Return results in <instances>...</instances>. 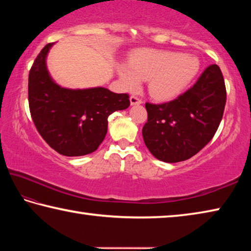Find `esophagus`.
Wrapping results in <instances>:
<instances>
[{"mask_svg":"<svg viewBox=\"0 0 251 251\" xmlns=\"http://www.w3.org/2000/svg\"><path fill=\"white\" fill-rule=\"evenodd\" d=\"M129 101H130V105H139L143 103L141 99H138L137 96H134V95H131L129 97Z\"/></svg>","mask_w":251,"mask_h":251,"instance_id":"obj_1","label":"esophagus"}]
</instances>
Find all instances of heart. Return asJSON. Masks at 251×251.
Returning a JSON list of instances; mask_svg holds the SVG:
<instances>
[{"instance_id":"obj_1","label":"heart","mask_w":251,"mask_h":251,"mask_svg":"<svg viewBox=\"0 0 251 251\" xmlns=\"http://www.w3.org/2000/svg\"><path fill=\"white\" fill-rule=\"evenodd\" d=\"M199 67L198 58L193 55L145 50L135 53L128 65H118L117 72L129 90H136L141 80H148V91L152 97L169 100L186 90Z\"/></svg>"}]
</instances>
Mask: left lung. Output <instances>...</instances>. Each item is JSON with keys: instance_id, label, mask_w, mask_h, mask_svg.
<instances>
[{"instance_id": "obj_1", "label": "left lung", "mask_w": 251, "mask_h": 251, "mask_svg": "<svg viewBox=\"0 0 251 251\" xmlns=\"http://www.w3.org/2000/svg\"><path fill=\"white\" fill-rule=\"evenodd\" d=\"M226 86L219 66L202 72L192 88L164 104L146 103L143 138L152 156L178 163L201 151L214 137L224 115Z\"/></svg>"}]
</instances>
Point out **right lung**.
I'll return each mask as SVG.
<instances>
[{
  "label": "right lung",
  "mask_w": 251,
  "mask_h": 251,
  "mask_svg": "<svg viewBox=\"0 0 251 251\" xmlns=\"http://www.w3.org/2000/svg\"><path fill=\"white\" fill-rule=\"evenodd\" d=\"M53 44L44 46L28 74L32 120L44 141L58 154H91L104 141L108 116L128 107L129 96L105 87L70 90L59 86L46 67V56Z\"/></svg>",
  "instance_id": "add662e5"
}]
</instances>
